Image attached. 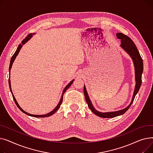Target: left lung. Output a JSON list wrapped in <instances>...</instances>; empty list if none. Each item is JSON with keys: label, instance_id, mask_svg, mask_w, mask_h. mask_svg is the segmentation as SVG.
<instances>
[{"label": "left lung", "instance_id": "left-lung-1", "mask_svg": "<svg viewBox=\"0 0 153 153\" xmlns=\"http://www.w3.org/2000/svg\"><path fill=\"white\" fill-rule=\"evenodd\" d=\"M117 36L118 39L121 40V45H120V46H121L123 49L130 56V57L131 58L133 61L134 71H135L136 85H135L134 91L133 95L132 100L129 105H128L126 108L122 110H120L119 111L105 112V113H104V112H100L94 108L92 103L89 99V95H88L87 92L86 91V88L84 85V92L85 95V99L86 102L87 103L88 107H89V108L91 110V111L95 115L102 118H114L125 114V112L129 109L132 103L133 102L135 96L138 92L141 85V82H142L141 77H142V73L143 71V62L140 56V54L139 53V51L137 49V48H136L134 42L132 41V39L128 36L124 35L123 33H117Z\"/></svg>", "mask_w": 153, "mask_h": 153}]
</instances>
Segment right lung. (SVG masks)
Masks as SVG:
<instances>
[{"instance_id":"add662e5","label":"right lung","mask_w":153,"mask_h":153,"mask_svg":"<svg viewBox=\"0 0 153 153\" xmlns=\"http://www.w3.org/2000/svg\"><path fill=\"white\" fill-rule=\"evenodd\" d=\"M33 34H35V33H33ZM33 33H30V34H29L28 35H27V36L24 39H23L22 40V43L21 44H20L19 45V46H18V48H17V50H16V51L15 52V53L13 54V55L12 56V58H11V59H10V66H9V72H10V69H11V68H12V64H13V61H14V60L15 59V58H16V57H17V56L19 54V53L20 52V50H21V48H22V46L25 44V43H26L28 40L33 36ZM74 80H72V81H71L67 85H66V87L64 88V90H63V92H62V95H61V99H60V101H59V103L58 104V105L56 107V108L53 110V111H51V112H50V113H48V114H45V115H32V114H28V113H27V112H26L25 111H24L20 107V105H19V103H18V102H17V100H16V99H15V97H14V95H13V93H12V89H11V84H10V77H9V87H10V92H11V93H12V97H13V100H14V102H15V103H16V105H17V106L18 107V108L23 112V113H24V114H27V115H28V116H30V117H40V118H44V117H50V116H51V115H53L55 112L57 111L59 108V107H60V106H61V104L62 103V100H63V95H64V94L65 93V92L66 91V90H68V88L71 86V85L72 84V82H74Z\"/></svg>"}]
</instances>
